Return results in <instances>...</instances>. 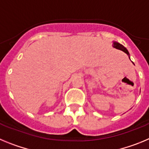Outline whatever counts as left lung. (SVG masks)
<instances>
[{
	"mask_svg": "<svg viewBox=\"0 0 149 149\" xmlns=\"http://www.w3.org/2000/svg\"><path fill=\"white\" fill-rule=\"evenodd\" d=\"M113 47H114V48H117V49H119V50H121V51H124L125 53H126L127 54L129 55V53H128V51H127V50L126 49V48H125L123 45H121V44H119V43L114 42H113Z\"/></svg>",
	"mask_w": 149,
	"mask_h": 149,
	"instance_id": "obj_1",
	"label": "left lung"
}]
</instances>
